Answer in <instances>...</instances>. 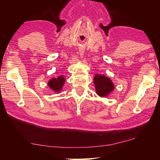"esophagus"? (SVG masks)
Instances as JSON below:
<instances>
[{
	"instance_id": "1",
	"label": "esophagus",
	"mask_w": 160,
	"mask_h": 160,
	"mask_svg": "<svg viewBox=\"0 0 160 160\" xmlns=\"http://www.w3.org/2000/svg\"><path fill=\"white\" fill-rule=\"evenodd\" d=\"M80 55H81V57L83 55V51H80Z\"/></svg>"
}]
</instances>
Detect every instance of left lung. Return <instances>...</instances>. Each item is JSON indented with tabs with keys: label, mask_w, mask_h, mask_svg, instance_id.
<instances>
[{
	"label": "left lung",
	"mask_w": 160,
	"mask_h": 160,
	"mask_svg": "<svg viewBox=\"0 0 160 160\" xmlns=\"http://www.w3.org/2000/svg\"><path fill=\"white\" fill-rule=\"evenodd\" d=\"M94 83L97 93L101 97L107 96L114 89L112 81L103 75H96L94 77Z\"/></svg>",
	"instance_id": "left-lung-1"
}]
</instances>
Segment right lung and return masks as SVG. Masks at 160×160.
Instances as JSON below:
<instances>
[{"mask_svg": "<svg viewBox=\"0 0 160 160\" xmlns=\"http://www.w3.org/2000/svg\"><path fill=\"white\" fill-rule=\"evenodd\" d=\"M65 82V78L62 76L59 77L57 79H52L49 81V86L50 88L56 92H59L61 89L62 86H63Z\"/></svg>", "mask_w": 160, "mask_h": 160, "instance_id": "obj_1", "label": "right lung"}]
</instances>
